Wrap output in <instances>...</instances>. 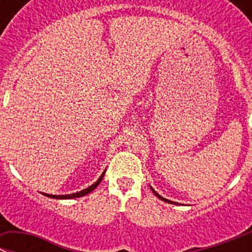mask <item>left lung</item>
<instances>
[{
	"label": "left lung",
	"mask_w": 252,
	"mask_h": 252,
	"mask_svg": "<svg viewBox=\"0 0 252 252\" xmlns=\"http://www.w3.org/2000/svg\"><path fill=\"white\" fill-rule=\"evenodd\" d=\"M152 191H153V193H154V194H156V196H157V197H158V198H159V199H162V201H165V202H168V203H174V202H172V201H168V199H165V198H163V197H162V196H159V194H158V193H157V192L154 191L153 188H152Z\"/></svg>",
	"instance_id": "obj_1"
}]
</instances>
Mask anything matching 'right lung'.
<instances>
[{
	"instance_id": "1",
	"label": "right lung",
	"mask_w": 252,
	"mask_h": 252,
	"mask_svg": "<svg viewBox=\"0 0 252 252\" xmlns=\"http://www.w3.org/2000/svg\"><path fill=\"white\" fill-rule=\"evenodd\" d=\"M104 173H105V172H104ZM104 173L101 174L100 176V178H99L98 181H96V182L94 183V185H92L90 186V187H88V188H85V189H83V191H80V192H76V193H72V194H63V196H56V194H47V193H44L45 196H47V197H50V198H58V199H66V198H78V197H81V196H85V194H88V193H90V192L92 191H94L95 188L98 187V185L99 183L101 182V180H103V177H104Z\"/></svg>"
}]
</instances>
